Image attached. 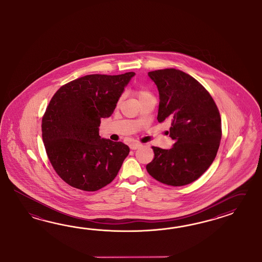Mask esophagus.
Returning a JSON list of instances; mask_svg holds the SVG:
<instances>
[{
  "mask_svg": "<svg viewBox=\"0 0 262 262\" xmlns=\"http://www.w3.org/2000/svg\"><path fill=\"white\" fill-rule=\"evenodd\" d=\"M141 146V143H137V142H136V143H133V144H130V145H129V148L132 149H139Z\"/></svg>",
  "mask_w": 262,
  "mask_h": 262,
  "instance_id": "1",
  "label": "esophagus"
}]
</instances>
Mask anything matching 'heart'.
<instances>
[{"instance_id":"heart-1","label":"heart","mask_w":262,"mask_h":262,"mask_svg":"<svg viewBox=\"0 0 262 262\" xmlns=\"http://www.w3.org/2000/svg\"><path fill=\"white\" fill-rule=\"evenodd\" d=\"M133 93H134V95H135L138 98L140 102L143 101V100L147 99V98L152 96V94L148 90L143 89V88H140V86H137V88L134 89Z\"/></svg>"}]
</instances>
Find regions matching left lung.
Wrapping results in <instances>:
<instances>
[{"label": "left lung", "mask_w": 262, "mask_h": 262, "mask_svg": "<svg viewBox=\"0 0 262 262\" xmlns=\"http://www.w3.org/2000/svg\"><path fill=\"white\" fill-rule=\"evenodd\" d=\"M148 74L159 92L157 120L171 123L174 144L170 149L152 147L155 158L146 169L163 184H190L216 156L222 135L220 111L205 88L183 71L165 69Z\"/></svg>", "instance_id": "obj_1"}]
</instances>
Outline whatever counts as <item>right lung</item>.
I'll return each mask as SVG.
<instances>
[{
  "mask_svg": "<svg viewBox=\"0 0 262 262\" xmlns=\"http://www.w3.org/2000/svg\"><path fill=\"white\" fill-rule=\"evenodd\" d=\"M135 72L91 74L62 85L42 119V137L57 174L71 187L98 191L116 177L129 148L101 138V119L113 114Z\"/></svg>",
  "mask_w": 262,
  "mask_h": 262,
  "instance_id": "add662e5",
  "label": "right lung"
}]
</instances>
